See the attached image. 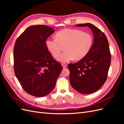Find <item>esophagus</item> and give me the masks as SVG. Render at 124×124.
Here are the masks:
<instances>
[{
  "instance_id": "esophagus-1",
  "label": "esophagus",
  "mask_w": 124,
  "mask_h": 124,
  "mask_svg": "<svg viewBox=\"0 0 124 124\" xmlns=\"http://www.w3.org/2000/svg\"><path fill=\"white\" fill-rule=\"evenodd\" d=\"M62 67H63V68H67V65H64V64H62Z\"/></svg>"
}]
</instances>
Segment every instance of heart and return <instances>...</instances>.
Segmentation results:
<instances>
[{
	"instance_id": "heart-1",
	"label": "heart",
	"mask_w": 124,
	"mask_h": 124,
	"mask_svg": "<svg viewBox=\"0 0 124 124\" xmlns=\"http://www.w3.org/2000/svg\"><path fill=\"white\" fill-rule=\"evenodd\" d=\"M93 38L89 33L77 29H64L55 35V39H48L46 46L52 56L57 58L64 47L65 51L58 57V61L68 62L72 59L80 61L91 50Z\"/></svg>"
}]
</instances>
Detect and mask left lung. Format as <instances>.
Listing matches in <instances>:
<instances>
[{
  "label": "left lung",
  "mask_w": 124,
  "mask_h": 124,
  "mask_svg": "<svg viewBox=\"0 0 124 124\" xmlns=\"http://www.w3.org/2000/svg\"><path fill=\"white\" fill-rule=\"evenodd\" d=\"M76 26L88 27L94 38L87 55L79 62L68 65L70 83L78 92L89 94L98 91L107 80L111 62L109 45L104 33L95 26L91 23Z\"/></svg>",
  "instance_id": "1"
}]
</instances>
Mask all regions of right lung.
Here are the masks:
<instances>
[{"label": "right lung", "instance_id": "add662e5", "mask_svg": "<svg viewBox=\"0 0 124 124\" xmlns=\"http://www.w3.org/2000/svg\"><path fill=\"white\" fill-rule=\"evenodd\" d=\"M54 31L46 25L31 26L15 43V74L24 91L31 95L40 97L50 93L63 69L46 46V40Z\"/></svg>", "mask_w": 124, "mask_h": 124}]
</instances>
